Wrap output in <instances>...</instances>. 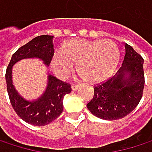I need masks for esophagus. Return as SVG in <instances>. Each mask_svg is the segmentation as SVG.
<instances>
[{
  "label": "esophagus",
  "instance_id": "esophagus-1",
  "mask_svg": "<svg viewBox=\"0 0 152 152\" xmlns=\"http://www.w3.org/2000/svg\"><path fill=\"white\" fill-rule=\"evenodd\" d=\"M71 88H72V90H77L78 88H79V86L78 85H75V84H72L71 85Z\"/></svg>",
  "mask_w": 152,
  "mask_h": 152
}]
</instances>
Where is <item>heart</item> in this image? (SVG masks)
<instances>
[{
    "label": "heart",
    "mask_w": 152,
    "mask_h": 152,
    "mask_svg": "<svg viewBox=\"0 0 152 152\" xmlns=\"http://www.w3.org/2000/svg\"><path fill=\"white\" fill-rule=\"evenodd\" d=\"M120 56L117 45L110 39H77L66 44L60 57L54 58L52 68L61 77L72 71L77 65L79 77L90 84L99 83L112 74Z\"/></svg>",
    "instance_id": "heart-1"
}]
</instances>
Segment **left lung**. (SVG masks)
I'll list each match as a JSON object with an SVG mask.
<instances>
[{
    "instance_id": "obj_1",
    "label": "left lung",
    "mask_w": 152,
    "mask_h": 152,
    "mask_svg": "<svg viewBox=\"0 0 152 152\" xmlns=\"http://www.w3.org/2000/svg\"><path fill=\"white\" fill-rule=\"evenodd\" d=\"M145 79L143 58L132 47L125 44L122 67L104 82L94 87L88 110L104 120H118L132 113L142 97Z\"/></svg>"
}]
</instances>
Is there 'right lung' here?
<instances>
[{"label":"right lung","mask_w":152,"mask_h":152,"mask_svg":"<svg viewBox=\"0 0 152 152\" xmlns=\"http://www.w3.org/2000/svg\"><path fill=\"white\" fill-rule=\"evenodd\" d=\"M52 39L53 36L49 35H41L31 39L13 54L6 69L7 91L12 106L20 119L34 126L47 125L62 113L63 98L71 92V86L49 75L48 87L43 95L36 101L28 102L15 90L12 80V68L16 62L28 58H40L48 66L54 55Z\"/></svg>","instance_id":"right-lung-1"}]
</instances>
